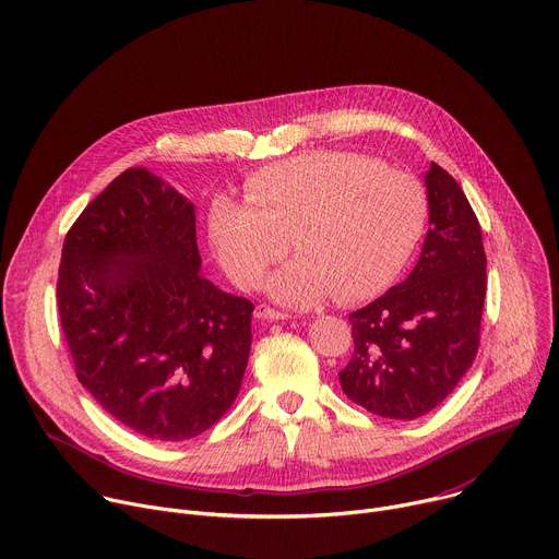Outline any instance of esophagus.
<instances>
[{
    "instance_id": "obj_1",
    "label": "esophagus",
    "mask_w": 559,
    "mask_h": 559,
    "mask_svg": "<svg viewBox=\"0 0 559 559\" xmlns=\"http://www.w3.org/2000/svg\"><path fill=\"white\" fill-rule=\"evenodd\" d=\"M255 318H258L260 322H280V320H288L286 313L275 311V308H271V306H266V304H258V306H255Z\"/></svg>"
}]
</instances>
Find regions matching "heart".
Listing matches in <instances>:
<instances>
[{
	"label": "heart",
	"instance_id": "b5f03b06",
	"mask_svg": "<svg viewBox=\"0 0 559 559\" xmlns=\"http://www.w3.org/2000/svg\"><path fill=\"white\" fill-rule=\"evenodd\" d=\"M248 202L217 198L209 239L226 275L255 288L286 258L301 253L271 282L288 306H311L335 293L353 304L384 293L417 248L428 200L408 173L357 153H308L271 164L246 181Z\"/></svg>",
	"mask_w": 559,
	"mask_h": 559
}]
</instances>
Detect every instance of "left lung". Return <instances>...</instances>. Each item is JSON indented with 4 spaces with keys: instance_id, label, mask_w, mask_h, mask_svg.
<instances>
[{
    "instance_id": "obj_1",
    "label": "left lung",
    "mask_w": 559,
    "mask_h": 559,
    "mask_svg": "<svg viewBox=\"0 0 559 559\" xmlns=\"http://www.w3.org/2000/svg\"><path fill=\"white\" fill-rule=\"evenodd\" d=\"M428 233L411 275L350 313L355 350L340 384L348 400L389 419L440 406L479 346L486 255L460 183L436 162L424 175Z\"/></svg>"
}]
</instances>
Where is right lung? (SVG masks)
<instances>
[{
  "mask_svg": "<svg viewBox=\"0 0 559 559\" xmlns=\"http://www.w3.org/2000/svg\"><path fill=\"white\" fill-rule=\"evenodd\" d=\"M200 269L193 202L146 168L115 177L61 248L57 304L78 380L148 440L200 436L241 386L253 304Z\"/></svg>",
  "mask_w": 559,
  "mask_h": 559,
  "instance_id": "1",
  "label": "right lung"
}]
</instances>
